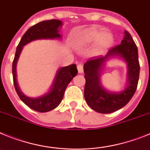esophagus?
<instances>
[{
	"label": "esophagus",
	"mask_w": 150,
	"mask_h": 150,
	"mask_svg": "<svg viewBox=\"0 0 150 150\" xmlns=\"http://www.w3.org/2000/svg\"><path fill=\"white\" fill-rule=\"evenodd\" d=\"M77 69H78V71H79V73H82L84 71V69H83V65L81 63H79L77 65Z\"/></svg>",
	"instance_id": "34e87169"
}]
</instances>
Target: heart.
Masks as SVG:
<instances>
[{
    "instance_id": "obj_1",
    "label": "heart",
    "mask_w": 150,
    "mask_h": 150,
    "mask_svg": "<svg viewBox=\"0 0 150 150\" xmlns=\"http://www.w3.org/2000/svg\"><path fill=\"white\" fill-rule=\"evenodd\" d=\"M97 41L95 44L94 51L97 54H100L106 51V50L112 44L113 37L110 32H104L96 27H91L85 30L81 36V41L84 44H91Z\"/></svg>"
}]
</instances>
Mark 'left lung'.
<instances>
[{
  "label": "left lung",
  "mask_w": 150,
  "mask_h": 150,
  "mask_svg": "<svg viewBox=\"0 0 150 150\" xmlns=\"http://www.w3.org/2000/svg\"><path fill=\"white\" fill-rule=\"evenodd\" d=\"M112 55H120L129 66V84L120 93H110L102 88L99 71L103 62ZM140 63L136 44L127 32L120 44L112 47L105 57H91L84 64V98L88 106L100 113H111L122 109L129 102L137 88Z\"/></svg>",
  "instance_id": "left-lung-1"
}]
</instances>
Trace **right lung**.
I'll list each match as a JSON object with an SVG mask.
<instances>
[{
	"label": "right lung",
	"mask_w": 150,
	"mask_h": 150,
	"mask_svg": "<svg viewBox=\"0 0 150 150\" xmlns=\"http://www.w3.org/2000/svg\"><path fill=\"white\" fill-rule=\"evenodd\" d=\"M62 25V22L57 19L43 21L37 23L33 26L30 27L26 32L23 35L16 47L15 57L13 62V79L16 91L20 100L26 106L31 109L39 112H47L55 109L61 103L65 91L68 84L72 80L74 77L78 73L76 65L72 64L62 67L57 71L55 81L53 84L51 90L49 93L38 98H30L25 96L19 90L18 84L16 82V66L19 59L23 46L28 43L41 38H60L61 35L59 34V27Z\"/></svg>",
	"instance_id": "obj_1"
}]
</instances>
